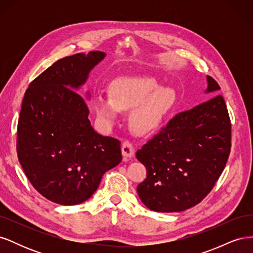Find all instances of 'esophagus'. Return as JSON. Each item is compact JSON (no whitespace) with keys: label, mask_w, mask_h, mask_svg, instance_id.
Returning <instances> with one entry per match:
<instances>
[{"label":"esophagus","mask_w":253,"mask_h":253,"mask_svg":"<svg viewBox=\"0 0 253 253\" xmlns=\"http://www.w3.org/2000/svg\"><path fill=\"white\" fill-rule=\"evenodd\" d=\"M121 152H122V156H124L125 159L132 158L134 156V153H135L133 144L129 141H125L124 143H122Z\"/></svg>","instance_id":"obj_1"}]
</instances>
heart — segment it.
<instances>
[{
	"mask_svg": "<svg viewBox=\"0 0 253 253\" xmlns=\"http://www.w3.org/2000/svg\"><path fill=\"white\" fill-rule=\"evenodd\" d=\"M112 98L94 97L98 119L105 126L117 121L120 111L132 110L129 127L138 135H148L160 127L176 102L177 94L171 86H160L150 77L117 80L112 85Z\"/></svg>",
	"mask_w": 253,
	"mask_h": 253,
	"instance_id": "heart-1",
	"label": "heart"
}]
</instances>
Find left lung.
Wrapping results in <instances>:
<instances>
[{
  "label": "left lung",
  "instance_id": "obj_1",
  "mask_svg": "<svg viewBox=\"0 0 253 253\" xmlns=\"http://www.w3.org/2000/svg\"><path fill=\"white\" fill-rule=\"evenodd\" d=\"M206 93L220 89L207 76ZM231 149V122L223 96L217 95L173 117L136 157L147 168L137 187L152 211L180 212L201 203L224 171Z\"/></svg>",
  "mask_w": 253,
  "mask_h": 253
}]
</instances>
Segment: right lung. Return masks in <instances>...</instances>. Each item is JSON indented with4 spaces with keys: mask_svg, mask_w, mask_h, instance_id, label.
Here are the masks:
<instances>
[{
    "mask_svg": "<svg viewBox=\"0 0 253 253\" xmlns=\"http://www.w3.org/2000/svg\"><path fill=\"white\" fill-rule=\"evenodd\" d=\"M104 57L102 51H89L60 59L25 91L18 122V158L30 183L52 203L85 202L103 174L122 159L120 141L95 131L86 102L76 91Z\"/></svg>",
    "mask_w": 253,
    "mask_h": 253,
    "instance_id": "right-lung-1",
    "label": "right lung"
}]
</instances>
